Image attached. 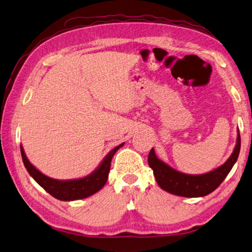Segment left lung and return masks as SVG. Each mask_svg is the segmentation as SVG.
Returning a JSON list of instances; mask_svg holds the SVG:
<instances>
[{
  "mask_svg": "<svg viewBox=\"0 0 252 252\" xmlns=\"http://www.w3.org/2000/svg\"><path fill=\"white\" fill-rule=\"evenodd\" d=\"M239 151L240 135L238 130L236 146L229 158L220 167L207 173L188 174L180 172L160 160L156 156L154 148L149 153L148 164L154 170L157 183L164 191L183 197H202L212 193L224 181L238 159Z\"/></svg>",
  "mask_w": 252,
  "mask_h": 252,
  "instance_id": "1",
  "label": "left lung"
}]
</instances>
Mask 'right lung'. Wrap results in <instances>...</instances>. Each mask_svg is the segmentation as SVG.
I'll use <instances>...</instances> for the list:
<instances>
[{
    "mask_svg": "<svg viewBox=\"0 0 252 252\" xmlns=\"http://www.w3.org/2000/svg\"><path fill=\"white\" fill-rule=\"evenodd\" d=\"M123 145H124V142L112 149L104 157L102 162L98 164V167L93 172L88 174L87 177L72 180H57L47 177L30 162L23 146H21V154L24 165H25L28 173L50 195L60 201H75L93 195L105 185L108 179V173H110L113 156L121 147H123Z\"/></svg>",
    "mask_w": 252,
    "mask_h": 252,
    "instance_id": "right-lung-1",
    "label": "right lung"
}]
</instances>
